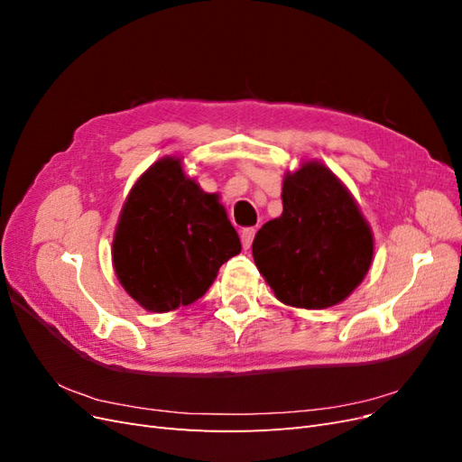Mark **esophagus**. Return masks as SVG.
Instances as JSON below:
<instances>
[{
  "label": "esophagus",
  "mask_w": 462,
  "mask_h": 462,
  "mask_svg": "<svg viewBox=\"0 0 462 462\" xmlns=\"http://www.w3.org/2000/svg\"><path fill=\"white\" fill-rule=\"evenodd\" d=\"M254 233L256 229L254 227H246L241 231V243H243V248L248 250L250 245H253V239H254Z\"/></svg>",
  "instance_id": "1"
}]
</instances>
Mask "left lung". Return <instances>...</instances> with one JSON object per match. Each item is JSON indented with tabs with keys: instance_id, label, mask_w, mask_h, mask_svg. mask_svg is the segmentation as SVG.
Instances as JSON below:
<instances>
[{
	"instance_id": "obj_1",
	"label": "left lung",
	"mask_w": 462,
	"mask_h": 462,
	"mask_svg": "<svg viewBox=\"0 0 462 462\" xmlns=\"http://www.w3.org/2000/svg\"><path fill=\"white\" fill-rule=\"evenodd\" d=\"M283 214L263 223L253 243L256 268L283 304L321 310L362 283L374 236L353 194L324 163L287 173Z\"/></svg>"
}]
</instances>
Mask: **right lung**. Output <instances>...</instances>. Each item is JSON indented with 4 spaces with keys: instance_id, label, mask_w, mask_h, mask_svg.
<instances>
[{
    "instance_id": "1",
    "label": "right lung",
    "mask_w": 462,
    "mask_h": 462,
    "mask_svg": "<svg viewBox=\"0 0 462 462\" xmlns=\"http://www.w3.org/2000/svg\"><path fill=\"white\" fill-rule=\"evenodd\" d=\"M239 253V235L217 194L204 192L170 156L131 189L111 248L119 283L150 312L199 300L221 263Z\"/></svg>"
}]
</instances>
